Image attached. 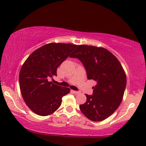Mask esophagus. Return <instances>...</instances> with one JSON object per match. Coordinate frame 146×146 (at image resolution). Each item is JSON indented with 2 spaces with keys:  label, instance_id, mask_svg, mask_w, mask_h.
<instances>
[{
  "label": "esophagus",
  "instance_id": "34e87169",
  "mask_svg": "<svg viewBox=\"0 0 146 146\" xmlns=\"http://www.w3.org/2000/svg\"><path fill=\"white\" fill-rule=\"evenodd\" d=\"M72 93H74V94H80V92H78V91H72Z\"/></svg>",
  "mask_w": 146,
  "mask_h": 146
}]
</instances>
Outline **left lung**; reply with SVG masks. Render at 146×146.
<instances>
[{"label":"left lung","mask_w":146,"mask_h":146,"mask_svg":"<svg viewBox=\"0 0 146 146\" xmlns=\"http://www.w3.org/2000/svg\"><path fill=\"white\" fill-rule=\"evenodd\" d=\"M83 63L88 79L94 80L93 95L80 105L82 113L92 121H101L111 116L121 103L126 76L119 60L103 47L80 45L72 55Z\"/></svg>","instance_id":"left-lung-1"}]
</instances>
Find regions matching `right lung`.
<instances>
[{"mask_svg": "<svg viewBox=\"0 0 146 146\" xmlns=\"http://www.w3.org/2000/svg\"><path fill=\"white\" fill-rule=\"evenodd\" d=\"M69 43H50L33 51L26 59L19 74L20 88L27 107L40 116L53 113L60 106L68 88L48 82L56 76V69L77 47Z\"/></svg>", "mask_w": 146, "mask_h": 146, "instance_id": "add662e5", "label": "right lung"}]
</instances>
